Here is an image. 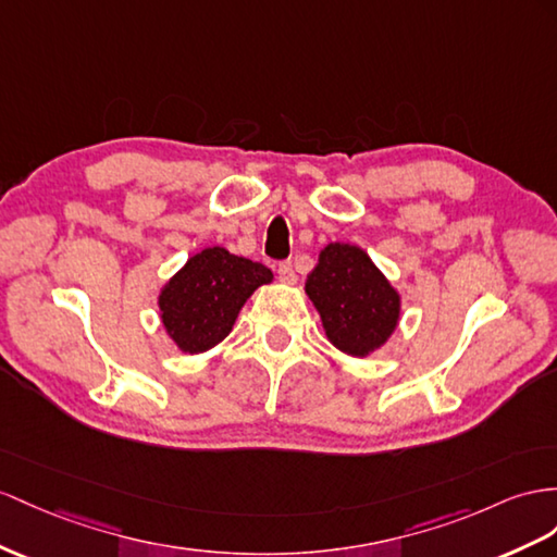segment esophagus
<instances>
[{
  "instance_id": "34e87169",
  "label": "esophagus",
  "mask_w": 557,
  "mask_h": 557,
  "mask_svg": "<svg viewBox=\"0 0 557 557\" xmlns=\"http://www.w3.org/2000/svg\"><path fill=\"white\" fill-rule=\"evenodd\" d=\"M277 275H280V280H282V282H287V284L296 282V270H294V263H292V261H282V263L277 265Z\"/></svg>"
}]
</instances>
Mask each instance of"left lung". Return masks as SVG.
Masks as SVG:
<instances>
[{
	"label": "left lung",
	"instance_id": "8db88e82",
	"mask_svg": "<svg viewBox=\"0 0 557 557\" xmlns=\"http://www.w3.org/2000/svg\"><path fill=\"white\" fill-rule=\"evenodd\" d=\"M306 294L320 312L326 338L352 358L379 350L400 320V294L367 251L344 242L320 251Z\"/></svg>",
	"mask_w": 557,
	"mask_h": 557
}]
</instances>
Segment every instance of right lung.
Wrapping results in <instances>:
<instances>
[{
  "instance_id": "right-lung-1",
  "label": "right lung",
  "mask_w": 557,
  "mask_h": 557,
  "mask_svg": "<svg viewBox=\"0 0 557 557\" xmlns=\"http://www.w3.org/2000/svg\"><path fill=\"white\" fill-rule=\"evenodd\" d=\"M273 282L263 263L209 247L188 259L160 292V318L183 352H205L231 334L247 298Z\"/></svg>"
}]
</instances>
